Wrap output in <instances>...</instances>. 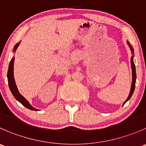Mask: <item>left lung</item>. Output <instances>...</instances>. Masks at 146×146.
<instances>
[{
    "label": "left lung",
    "mask_w": 146,
    "mask_h": 146,
    "mask_svg": "<svg viewBox=\"0 0 146 146\" xmlns=\"http://www.w3.org/2000/svg\"><path fill=\"white\" fill-rule=\"evenodd\" d=\"M128 43V45L129 46L130 48H131V52H132L133 55V48H132V46H131V44L129 43V42L127 41ZM131 68H132V84H131V91H130L129 95H128V98L126 99L125 102H124L123 105L129 100L130 98H131L132 96L134 90H135V80H136V73H135V64H134V62H133V56L131 57Z\"/></svg>",
    "instance_id": "1"
}]
</instances>
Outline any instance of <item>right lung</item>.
I'll use <instances>...</instances> for the list:
<instances>
[{
	"label": "right lung",
	"instance_id": "add662e5",
	"mask_svg": "<svg viewBox=\"0 0 146 146\" xmlns=\"http://www.w3.org/2000/svg\"><path fill=\"white\" fill-rule=\"evenodd\" d=\"M19 43H17L15 46L13 48V51H15V50L17 49V48L19 46ZM14 58H13L11 59V62L9 63V66H8V74H7V77H8V86H9L10 90H11V93L13 95L14 98L16 99L18 101H19L23 106H25L27 108L30 109V110H32V111H38V109L32 107L31 105L30 104L29 102L19 93L18 88H17L16 84H15V79H14V76H13V64H14Z\"/></svg>",
	"mask_w": 146,
	"mask_h": 146
}]
</instances>
